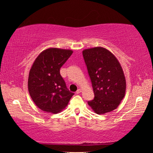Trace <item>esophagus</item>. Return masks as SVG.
<instances>
[{"mask_svg": "<svg viewBox=\"0 0 153 153\" xmlns=\"http://www.w3.org/2000/svg\"><path fill=\"white\" fill-rule=\"evenodd\" d=\"M81 92H82V89H80V88L77 89V90L76 91V94H79Z\"/></svg>", "mask_w": 153, "mask_h": 153, "instance_id": "34e87169", "label": "esophagus"}]
</instances>
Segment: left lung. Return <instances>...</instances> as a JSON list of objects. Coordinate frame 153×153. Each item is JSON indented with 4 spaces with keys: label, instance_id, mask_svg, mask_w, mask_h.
Listing matches in <instances>:
<instances>
[{
    "label": "left lung",
    "instance_id": "1",
    "mask_svg": "<svg viewBox=\"0 0 153 153\" xmlns=\"http://www.w3.org/2000/svg\"><path fill=\"white\" fill-rule=\"evenodd\" d=\"M92 82L94 98L88 104L98 115L111 112L125 97L126 81L120 62L107 49L100 46L82 51Z\"/></svg>",
    "mask_w": 153,
    "mask_h": 153
}]
</instances>
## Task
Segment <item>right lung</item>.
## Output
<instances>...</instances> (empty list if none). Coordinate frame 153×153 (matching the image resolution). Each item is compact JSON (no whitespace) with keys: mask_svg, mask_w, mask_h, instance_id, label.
Segmentation results:
<instances>
[{"mask_svg":"<svg viewBox=\"0 0 153 153\" xmlns=\"http://www.w3.org/2000/svg\"><path fill=\"white\" fill-rule=\"evenodd\" d=\"M73 51L49 48L43 51L31 67L28 91L33 102L43 111L56 114L68 105L74 94L67 88L60 69Z\"/></svg>","mask_w":153,"mask_h":153,"instance_id":"obj_1","label":"right lung"}]
</instances>
